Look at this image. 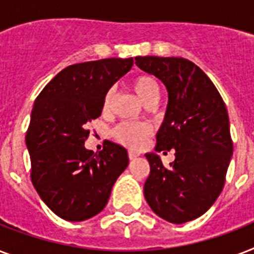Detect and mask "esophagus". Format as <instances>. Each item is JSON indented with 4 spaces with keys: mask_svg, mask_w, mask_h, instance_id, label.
<instances>
[{
    "mask_svg": "<svg viewBox=\"0 0 254 254\" xmlns=\"http://www.w3.org/2000/svg\"><path fill=\"white\" fill-rule=\"evenodd\" d=\"M127 155H129V158H130V159H134V158H137V157H138V153H135V151L130 150L129 153H127Z\"/></svg>",
    "mask_w": 254,
    "mask_h": 254,
    "instance_id": "esophagus-1",
    "label": "esophagus"
}]
</instances>
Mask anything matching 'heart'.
Segmentation results:
<instances>
[{"label":"heart","instance_id":"1","mask_svg":"<svg viewBox=\"0 0 254 254\" xmlns=\"http://www.w3.org/2000/svg\"><path fill=\"white\" fill-rule=\"evenodd\" d=\"M131 88L138 95L143 103L149 104L154 100H158L159 85L154 77L150 75H138L131 80ZM113 100V91L108 89L103 99V111L108 112ZM150 127L147 124L137 123H123L113 129V137L116 141L123 143L127 147L137 149L142 145L143 139L150 134Z\"/></svg>","mask_w":254,"mask_h":254}]
</instances>
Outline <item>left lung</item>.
<instances>
[{
    "instance_id": "8db88e82",
    "label": "left lung",
    "mask_w": 254,
    "mask_h": 254,
    "mask_svg": "<svg viewBox=\"0 0 254 254\" xmlns=\"http://www.w3.org/2000/svg\"><path fill=\"white\" fill-rule=\"evenodd\" d=\"M135 64L166 85V116L155 150L175 149L170 167L146 154L147 204L159 217L182 224L207 212L224 187L233 153L227 107L211 79L183 58L137 57Z\"/></svg>"
}]
</instances>
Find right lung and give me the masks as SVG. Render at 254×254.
<instances>
[{
    "label": "right lung",
    "instance_id": "right-lung-1",
    "mask_svg": "<svg viewBox=\"0 0 254 254\" xmlns=\"http://www.w3.org/2000/svg\"><path fill=\"white\" fill-rule=\"evenodd\" d=\"M133 58H109L65 67L38 95L26 131L34 187L62 219L83 221L101 212L127 169V149L108 141L87 150L88 123L103 111L105 92L131 68Z\"/></svg>",
    "mask_w": 254,
    "mask_h": 254
}]
</instances>
